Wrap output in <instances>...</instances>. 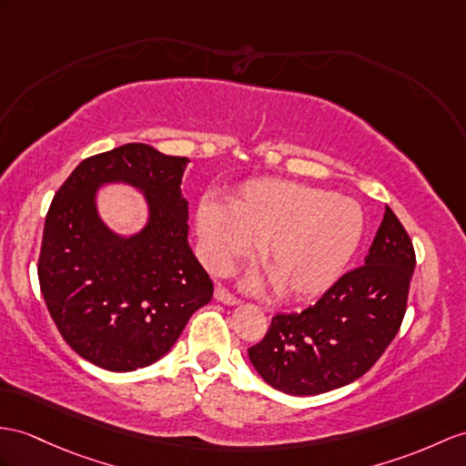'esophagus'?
<instances>
[{"label": "esophagus", "instance_id": "34e87169", "mask_svg": "<svg viewBox=\"0 0 466 466\" xmlns=\"http://www.w3.org/2000/svg\"><path fill=\"white\" fill-rule=\"evenodd\" d=\"M215 300L218 302H223V304H227V306H235V304H239V299L237 297H233V294L227 290L225 287H215Z\"/></svg>", "mask_w": 466, "mask_h": 466}]
</instances>
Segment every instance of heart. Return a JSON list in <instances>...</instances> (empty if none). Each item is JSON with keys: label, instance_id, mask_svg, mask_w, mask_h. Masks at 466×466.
<instances>
[{"label": "heart", "instance_id": "b5f03b06", "mask_svg": "<svg viewBox=\"0 0 466 466\" xmlns=\"http://www.w3.org/2000/svg\"><path fill=\"white\" fill-rule=\"evenodd\" d=\"M196 225L203 263L211 272L231 270L251 257L285 300H306L330 289L356 253L366 229L360 203L328 189L279 177L248 179L229 206L206 198ZM253 289L265 279L253 277Z\"/></svg>", "mask_w": 466, "mask_h": 466}]
</instances>
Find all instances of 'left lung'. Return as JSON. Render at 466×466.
I'll return each mask as SVG.
<instances>
[{
    "label": "left lung",
    "instance_id": "1",
    "mask_svg": "<svg viewBox=\"0 0 466 466\" xmlns=\"http://www.w3.org/2000/svg\"><path fill=\"white\" fill-rule=\"evenodd\" d=\"M413 270L410 235L385 208L364 265L339 277L306 310L272 316L248 360L268 385L289 395H319L356 381L400 332Z\"/></svg>",
    "mask_w": 466,
    "mask_h": 466
}]
</instances>
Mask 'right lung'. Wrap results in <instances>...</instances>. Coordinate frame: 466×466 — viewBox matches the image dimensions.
Segmentation results:
<instances>
[{
    "label": "right lung",
    "instance_id": "right-lung-1",
    "mask_svg": "<svg viewBox=\"0 0 466 466\" xmlns=\"http://www.w3.org/2000/svg\"><path fill=\"white\" fill-rule=\"evenodd\" d=\"M187 162L124 144L83 160L51 201L37 267L43 299L65 342L102 370L154 364L213 297L187 243L179 187ZM118 180L148 203V223L130 238L108 230L96 209L97 187Z\"/></svg>",
    "mask_w": 466,
    "mask_h": 466
}]
</instances>
